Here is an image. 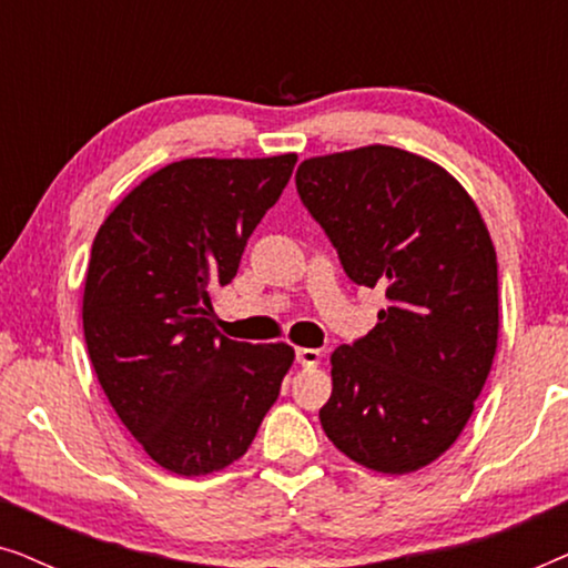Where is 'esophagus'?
Returning a JSON list of instances; mask_svg holds the SVG:
<instances>
[{"label": "esophagus", "instance_id": "1", "mask_svg": "<svg viewBox=\"0 0 568 568\" xmlns=\"http://www.w3.org/2000/svg\"><path fill=\"white\" fill-rule=\"evenodd\" d=\"M323 359V354L317 348H297V362L302 367H317Z\"/></svg>", "mask_w": 568, "mask_h": 568}]
</instances>
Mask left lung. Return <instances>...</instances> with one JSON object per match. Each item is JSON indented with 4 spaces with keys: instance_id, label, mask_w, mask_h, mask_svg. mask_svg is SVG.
Listing matches in <instances>:
<instances>
[{
    "instance_id": "8db88e82",
    "label": "left lung",
    "mask_w": 568,
    "mask_h": 568,
    "mask_svg": "<svg viewBox=\"0 0 568 568\" xmlns=\"http://www.w3.org/2000/svg\"><path fill=\"white\" fill-rule=\"evenodd\" d=\"M294 178L348 278L390 302L331 354L323 429L364 468L422 470L460 437L494 364L499 278L484 216L457 178L398 146L310 158Z\"/></svg>"
}]
</instances>
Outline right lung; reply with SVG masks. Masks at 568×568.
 <instances>
[{
  "instance_id": "1",
  "label": "right lung",
  "mask_w": 568,
  "mask_h": 568,
  "mask_svg": "<svg viewBox=\"0 0 568 568\" xmlns=\"http://www.w3.org/2000/svg\"><path fill=\"white\" fill-rule=\"evenodd\" d=\"M297 154L189 158L146 175L100 224L82 325L98 383L154 463L209 476L240 460L294 362L220 336L214 292L276 204Z\"/></svg>"
}]
</instances>
